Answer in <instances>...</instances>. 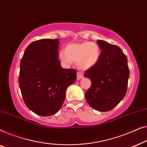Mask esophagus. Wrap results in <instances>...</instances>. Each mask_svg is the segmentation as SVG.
<instances>
[{
  "mask_svg": "<svg viewBox=\"0 0 147 147\" xmlns=\"http://www.w3.org/2000/svg\"><path fill=\"white\" fill-rule=\"evenodd\" d=\"M83 78V74L80 73H77V80H80Z\"/></svg>",
  "mask_w": 147,
  "mask_h": 147,
  "instance_id": "1",
  "label": "esophagus"
}]
</instances>
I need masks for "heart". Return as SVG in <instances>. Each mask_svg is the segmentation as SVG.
<instances>
[{
  "label": "heart",
  "instance_id": "obj_1",
  "mask_svg": "<svg viewBox=\"0 0 147 147\" xmlns=\"http://www.w3.org/2000/svg\"><path fill=\"white\" fill-rule=\"evenodd\" d=\"M100 57L99 46L93 42L71 43L65 47V52L60 53L62 61L68 65L76 61L78 69L88 70L94 67Z\"/></svg>",
  "mask_w": 147,
  "mask_h": 147
}]
</instances>
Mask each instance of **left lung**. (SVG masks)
<instances>
[{
  "label": "left lung",
  "mask_w": 147,
  "mask_h": 147,
  "mask_svg": "<svg viewBox=\"0 0 147 147\" xmlns=\"http://www.w3.org/2000/svg\"><path fill=\"white\" fill-rule=\"evenodd\" d=\"M96 42L102 52L96 65L84 74L92 82L85 92V98L92 109L107 112L125 97L129 69L127 58L119 47L102 40H97Z\"/></svg>",
  "instance_id": "obj_1"
}]
</instances>
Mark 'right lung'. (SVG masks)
<instances>
[{"mask_svg": "<svg viewBox=\"0 0 147 147\" xmlns=\"http://www.w3.org/2000/svg\"><path fill=\"white\" fill-rule=\"evenodd\" d=\"M59 39H41L26 47L20 64L18 82L24 102L35 114L48 117L60 110L76 71L61 67Z\"/></svg>", "mask_w": 147, "mask_h": 147, "instance_id": "obj_1", "label": "right lung"}]
</instances>
